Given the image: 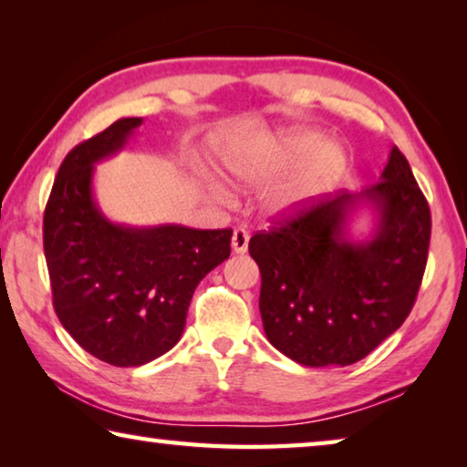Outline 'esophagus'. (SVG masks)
<instances>
[{"mask_svg":"<svg viewBox=\"0 0 467 467\" xmlns=\"http://www.w3.org/2000/svg\"><path fill=\"white\" fill-rule=\"evenodd\" d=\"M249 247V233L244 228H234L233 233V251L234 253H244Z\"/></svg>","mask_w":467,"mask_h":467,"instance_id":"obj_1","label":"esophagus"}]
</instances>
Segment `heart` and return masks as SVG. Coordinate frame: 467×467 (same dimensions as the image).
Instances as JSON below:
<instances>
[{
    "label": "heart",
    "instance_id": "1",
    "mask_svg": "<svg viewBox=\"0 0 467 467\" xmlns=\"http://www.w3.org/2000/svg\"><path fill=\"white\" fill-rule=\"evenodd\" d=\"M321 141L323 138L317 131H292L272 140L262 156H228L224 171L236 183H259L275 172L296 167L270 195L272 212L290 214L326 193L344 175L348 162L344 150L334 141Z\"/></svg>",
    "mask_w": 467,
    "mask_h": 467
}]
</instances>
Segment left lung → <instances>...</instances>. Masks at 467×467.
<instances>
[{
  "label": "left lung",
  "mask_w": 467,
  "mask_h": 467,
  "mask_svg": "<svg viewBox=\"0 0 467 467\" xmlns=\"http://www.w3.org/2000/svg\"><path fill=\"white\" fill-rule=\"evenodd\" d=\"M360 202L374 205L378 224L370 240L352 242L347 218ZM429 243V203L393 146L379 183L326 197L251 236L270 344L305 367L362 360L412 311Z\"/></svg>",
  "instance_id": "1"
}]
</instances>
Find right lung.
Instances as JSON below:
<instances>
[{
  "label": "right lung",
  "mask_w": 467,
  "mask_h": 467,
  "mask_svg": "<svg viewBox=\"0 0 467 467\" xmlns=\"http://www.w3.org/2000/svg\"><path fill=\"white\" fill-rule=\"evenodd\" d=\"M141 117L109 125L61 162L43 218L53 306L78 344L113 367L162 357L185 329L205 274L231 255V228L125 226L94 202V164L123 150Z\"/></svg>",
  "instance_id": "right-lung-1"
}]
</instances>
